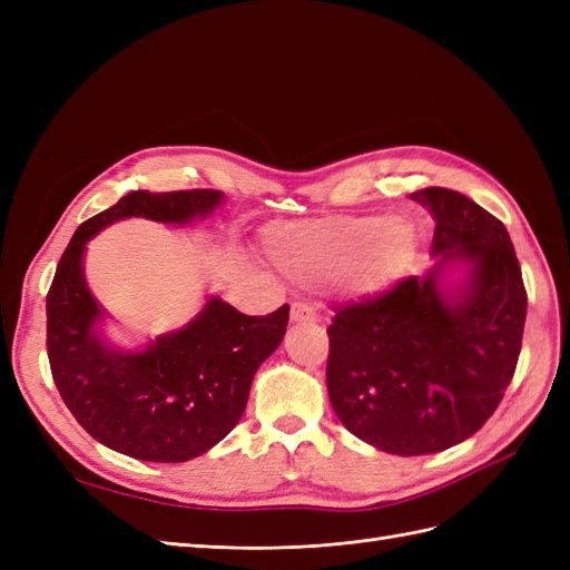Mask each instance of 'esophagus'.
<instances>
[{
  "instance_id": "1",
  "label": "esophagus",
  "mask_w": 570,
  "mask_h": 570,
  "mask_svg": "<svg viewBox=\"0 0 570 570\" xmlns=\"http://www.w3.org/2000/svg\"><path fill=\"white\" fill-rule=\"evenodd\" d=\"M289 318H292V323H316L318 314L312 304L295 302L289 306Z\"/></svg>"
}]
</instances>
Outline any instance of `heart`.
Segmentation results:
<instances>
[{"mask_svg": "<svg viewBox=\"0 0 570 570\" xmlns=\"http://www.w3.org/2000/svg\"><path fill=\"white\" fill-rule=\"evenodd\" d=\"M273 264L306 285L347 283L361 295L390 287L416 256V233L381 214L289 220L266 230Z\"/></svg>", "mask_w": 570, "mask_h": 570, "instance_id": "heart-1", "label": "heart"}]
</instances>
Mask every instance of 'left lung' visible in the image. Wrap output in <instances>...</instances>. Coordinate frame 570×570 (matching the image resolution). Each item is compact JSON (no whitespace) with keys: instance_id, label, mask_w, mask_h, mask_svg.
Here are the masks:
<instances>
[{"instance_id":"left-lung-1","label":"left lung","mask_w":570,"mask_h":570,"mask_svg":"<svg viewBox=\"0 0 570 570\" xmlns=\"http://www.w3.org/2000/svg\"><path fill=\"white\" fill-rule=\"evenodd\" d=\"M411 199L435 218V266L335 308L325 383L352 435L400 456L435 454L485 425L519 364L528 295L504 223L446 187ZM466 266L454 291L443 271Z\"/></svg>"}]
</instances>
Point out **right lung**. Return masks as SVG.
<instances>
[{"instance_id":"right-lung-1","label":"right lung","mask_w":570,"mask_h":570,"mask_svg":"<svg viewBox=\"0 0 570 570\" xmlns=\"http://www.w3.org/2000/svg\"><path fill=\"white\" fill-rule=\"evenodd\" d=\"M220 199L218 189H137L85 220L59 258L47 295L51 377L76 421L114 452L159 463L209 452L243 419L256 368L283 342L287 304L245 316L218 297L142 352H118L97 333L101 308L82 275L88 239L130 216L189 223L209 216Z\"/></svg>"}]
</instances>
